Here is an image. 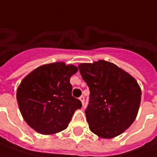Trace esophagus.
<instances>
[{"label":"esophagus","mask_w":157,"mask_h":157,"mask_svg":"<svg viewBox=\"0 0 157 157\" xmlns=\"http://www.w3.org/2000/svg\"><path fill=\"white\" fill-rule=\"evenodd\" d=\"M79 98H80V100L82 101V105H84V103H85V97H84V96L82 95V96H81V97Z\"/></svg>","instance_id":"obj_1"}]
</instances>
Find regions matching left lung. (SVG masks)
Segmentation results:
<instances>
[{"label": "left lung", "mask_w": 157, "mask_h": 157, "mask_svg": "<svg viewBox=\"0 0 157 157\" xmlns=\"http://www.w3.org/2000/svg\"><path fill=\"white\" fill-rule=\"evenodd\" d=\"M79 71L89 87L85 109L90 130L110 139L128 129L135 120L141 90L132 76L105 60L79 64Z\"/></svg>", "instance_id": "1"}]
</instances>
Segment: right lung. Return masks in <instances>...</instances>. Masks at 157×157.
I'll return each instance as SVG.
<instances>
[{
    "mask_svg": "<svg viewBox=\"0 0 157 157\" xmlns=\"http://www.w3.org/2000/svg\"><path fill=\"white\" fill-rule=\"evenodd\" d=\"M74 65L52 63L29 73L20 83L17 100L29 127L42 134H53L67 128L82 102L72 96L71 75Z\"/></svg>",
    "mask_w": 157,
    "mask_h": 157,
    "instance_id": "obj_1",
    "label": "right lung"
}]
</instances>
